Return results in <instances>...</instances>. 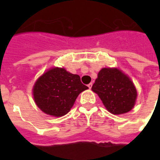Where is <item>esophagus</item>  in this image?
<instances>
[{
    "label": "esophagus",
    "instance_id": "34e87169",
    "mask_svg": "<svg viewBox=\"0 0 160 160\" xmlns=\"http://www.w3.org/2000/svg\"><path fill=\"white\" fill-rule=\"evenodd\" d=\"M92 86H93V84H92V82H90V84H88V87L90 89H91V87H92Z\"/></svg>",
    "mask_w": 160,
    "mask_h": 160
}]
</instances>
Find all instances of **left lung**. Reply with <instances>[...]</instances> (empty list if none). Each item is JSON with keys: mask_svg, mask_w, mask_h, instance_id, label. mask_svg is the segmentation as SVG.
<instances>
[{"mask_svg": "<svg viewBox=\"0 0 160 160\" xmlns=\"http://www.w3.org/2000/svg\"><path fill=\"white\" fill-rule=\"evenodd\" d=\"M91 90L99 96L107 111L114 114L131 111L137 97L131 79L116 68L102 69Z\"/></svg>", "mask_w": 160, "mask_h": 160, "instance_id": "obj_1", "label": "left lung"}]
</instances>
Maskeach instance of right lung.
<instances>
[{"mask_svg": "<svg viewBox=\"0 0 160 160\" xmlns=\"http://www.w3.org/2000/svg\"><path fill=\"white\" fill-rule=\"evenodd\" d=\"M87 89L79 75L56 67L38 79L32 93L37 106L44 113L60 117L70 111L78 94Z\"/></svg>", "mask_w": 160, "mask_h": 160, "instance_id": "obj_1", "label": "right lung"}]
</instances>
